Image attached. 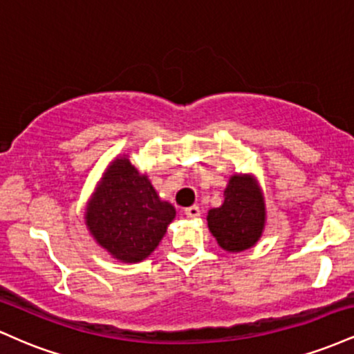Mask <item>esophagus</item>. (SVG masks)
<instances>
[{"label": "esophagus", "instance_id": "obj_1", "mask_svg": "<svg viewBox=\"0 0 354 354\" xmlns=\"http://www.w3.org/2000/svg\"><path fill=\"white\" fill-rule=\"evenodd\" d=\"M185 214H186V216H188V218L194 219V218L200 216L201 211H200V208H198V206H189V208L185 209Z\"/></svg>", "mask_w": 354, "mask_h": 354}]
</instances>
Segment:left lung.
I'll use <instances>...</instances> for the list:
<instances>
[{
  "instance_id": "8db88e82",
  "label": "left lung",
  "mask_w": 354,
  "mask_h": 354,
  "mask_svg": "<svg viewBox=\"0 0 354 354\" xmlns=\"http://www.w3.org/2000/svg\"><path fill=\"white\" fill-rule=\"evenodd\" d=\"M208 228L218 245L230 253L254 246L266 221L265 198L250 174H234L225 189V201L208 211Z\"/></svg>"
}]
</instances>
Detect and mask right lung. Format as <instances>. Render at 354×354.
<instances>
[{
	"label": "right lung",
	"mask_w": 354,
	"mask_h": 354,
	"mask_svg": "<svg viewBox=\"0 0 354 354\" xmlns=\"http://www.w3.org/2000/svg\"><path fill=\"white\" fill-rule=\"evenodd\" d=\"M174 216V206L158 196L148 176L128 156L111 161L84 213L96 243L123 263L148 258Z\"/></svg>",
	"instance_id": "add662e5"
}]
</instances>
